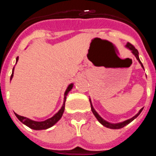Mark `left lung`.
I'll return each mask as SVG.
<instances>
[{
    "mask_svg": "<svg viewBox=\"0 0 156 156\" xmlns=\"http://www.w3.org/2000/svg\"><path fill=\"white\" fill-rule=\"evenodd\" d=\"M125 47H126L127 49H129V51H131V52L133 53V55L136 57V58L137 59V61L139 62V63L140 64V66H141V67H142L143 69H144V66H143L142 63H141V62H140V58H139V53L138 51H137V50L136 49V48H134V47L133 46V45L131 44H129V43H127L126 45H125ZM89 100H90V107H91V111L92 112H93V114L94 115V116L96 117V119L98 120V122H100L101 124H102L103 126H105V127L107 128H110V129H120V128H122V127H124L125 126H126L127 124H129V122H131L134 119H136L137 116H138L139 115H140V113L141 112V111L143 110V108H140V111L137 112L136 115H134V116H133L132 118H130V119H127V120H125L123 121V122H118V123H112V122H108V121H106L104 119H103L102 117H101L100 115H99L98 113L97 112L95 111V109L94 108L93 105H92V102H91V101H90V98H89Z\"/></svg>",
    "mask_w": 156,
    "mask_h": 156,
    "instance_id": "left-lung-1",
    "label": "left lung"
}]
</instances>
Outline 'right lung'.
<instances>
[{
    "instance_id": "obj_1",
    "label": "right lung",
    "mask_w": 156,
    "mask_h": 156,
    "mask_svg": "<svg viewBox=\"0 0 156 156\" xmlns=\"http://www.w3.org/2000/svg\"><path fill=\"white\" fill-rule=\"evenodd\" d=\"M18 60H19V57L16 58V62L17 63ZM14 69H15V67L12 69V76H11V79H12L14 74ZM73 83H70L68 87H67V89L66 90L64 94V101H63L62 106L61 107V108L58 110L57 113H55L51 118H49V119H46L44 121H34L32 120V119H29V118H27V117L22 116V115H19L18 114L16 113V117H17L19 120L20 122H22L23 124H25L26 126H27L28 127L31 128L33 129H36V130H41V129H48V128L51 127L52 126L55 124L56 122H58L59 119H61L62 116L63 115V112L65 111V103H66V96L69 94V92L73 89Z\"/></svg>"
}]
</instances>
